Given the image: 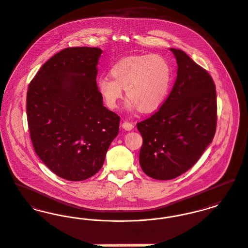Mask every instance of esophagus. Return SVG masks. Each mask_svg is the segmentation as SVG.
<instances>
[{"mask_svg":"<svg viewBox=\"0 0 248 248\" xmlns=\"http://www.w3.org/2000/svg\"><path fill=\"white\" fill-rule=\"evenodd\" d=\"M133 127H134L133 124L128 122V121H124V122L122 123V128H123L124 130H126V131H132V129H133Z\"/></svg>","mask_w":248,"mask_h":248,"instance_id":"1","label":"esophagus"}]
</instances>
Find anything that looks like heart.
Returning a JSON list of instances; mask_svg holds the SVG:
<instances>
[{"instance_id":"obj_1","label":"heart","mask_w":248,"mask_h":248,"mask_svg":"<svg viewBox=\"0 0 248 248\" xmlns=\"http://www.w3.org/2000/svg\"><path fill=\"white\" fill-rule=\"evenodd\" d=\"M114 80L98 79L99 93L107 107L115 109L123 98V89L129 98L126 108L130 112L157 111L168 96L172 83V69L165 57L158 54L133 55L120 59L110 69Z\"/></svg>"}]
</instances>
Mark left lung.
Masks as SVG:
<instances>
[{"instance_id": "1", "label": "left lung", "mask_w": 248, "mask_h": 248, "mask_svg": "<svg viewBox=\"0 0 248 248\" xmlns=\"http://www.w3.org/2000/svg\"><path fill=\"white\" fill-rule=\"evenodd\" d=\"M177 79L165 103L137 123L143 137L139 163L149 177L168 181L189 170L216 131V91L210 74L183 50L171 48Z\"/></svg>"}]
</instances>
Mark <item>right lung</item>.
Wrapping results in <instances>:
<instances>
[{"label":"right lung","instance_id":"add662e5","mask_svg":"<svg viewBox=\"0 0 248 248\" xmlns=\"http://www.w3.org/2000/svg\"><path fill=\"white\" fill-rule=\"evenodd\" d=\"M102 50L66 48L29 84L26 112L33 149L55 175L81 182L96 173L119 131L120 117L103 106L96 77Z\"/></svg>","mask_w":248,"mask_h":248}]
</instances>
